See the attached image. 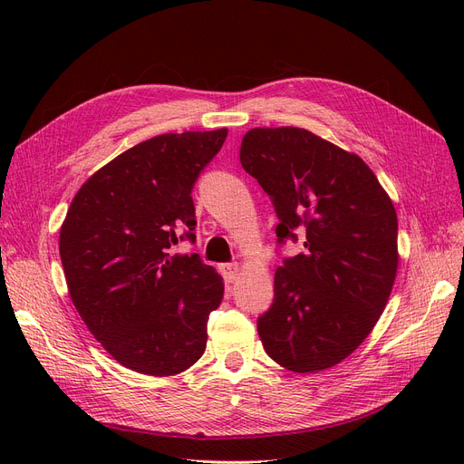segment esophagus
<instances>
[{
  "label": "esophagus",
  "mask_w": 464,
  "mask_h": 464,
  "mask_svg": "<svg viewBox=\"0 0 464 464\" xmlns=\"http://www.w3.org/2000/svg\"><path fill=\"white\" fill-rule=\"evenodd\" d=\"M219 273H222L224 280L227 284H233L237 278H238V273H240V266L237 263H226L219 266Z\"/></svg>",
  "instance_id": "esophagus-1"
}]
</instances>
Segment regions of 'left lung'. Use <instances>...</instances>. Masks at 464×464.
I'll return each instance as SVG.
<instances>
[{
  "instance_id": "obj_1",
  "label": "left lung",
  "mask_w": 464,
  "mask_h": 464,
  "mask_svg": "<svg viewBox=\"0 0 464 464\" xmlns=\"http://www.w3.org/2000/svg\"><path fill=\"white\" fill-rule=\"evenodd\" d=\"M240 163L269 195L285 257L275 299L257 320L265 352L291 372L346 359L380 320L399 266L397 212L359 156L301 128H254Z\"/></svg>"
}]
</instances>
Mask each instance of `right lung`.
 Returning a JSON list of instances; mask_svg holds the SVG:
<instances>
[{
	"instance_id": "1",
	"label": "right lung",
	"mask_w": 464,
	"mask_h": 464,
	"mask_svg": "<svg viewBox=\"0 0 464 464\" xmlns=\"http://www.w3.org/2000/svg\"><path fill=\"white\" fill-rule=\"evenodd\" d=\"M227 130L165 133L93 173L60 229L69 295L90 333L126 369L173 376L207 348L224 282L198 254L191 189Z\"/></svg>"
}]
</instances>
